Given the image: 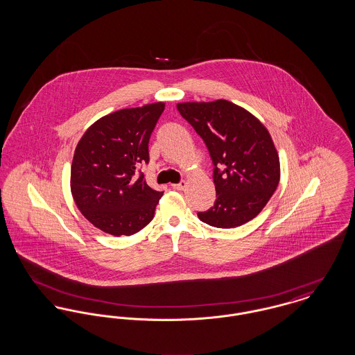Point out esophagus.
<instances>
[{
    "label": "esophagus",
    "instance_id": "obj_1",
    "mask_svg": "<svg viewBox=\"0 0 355 355\" xmlns=\"http://www.w3.org/2000/svg\"><path fill=\"white\" fill-rule=\"evenodd\" d=\"M175 190H184L186 187V181H181L180 184H174V185H171Z\"/></svg>",
    "mask_w": 355,
    "mask_h": 355
}]
</instances>
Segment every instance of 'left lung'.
Masks as SVG:
<instances>
[{
  "mask_svg": "<svg viewBox=\"0 0 355 355\" xmlns=\"http://www.w3.org/2000/svg\"><path fill=\"white\" fill-rule=\"evenodd\" d=\"M180 114L201 135L211 157L217 200L198 218L230 229L255 218L279 184V157L268 129L233 102H182Z\"/></svg>",
  "mask_w": 355,
  "mask_h": 355,
  "instance_id": "left-lung-1",
  "label": "left lung"
}]
</instances>
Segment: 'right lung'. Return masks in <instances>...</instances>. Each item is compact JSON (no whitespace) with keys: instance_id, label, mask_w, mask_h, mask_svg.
<instances>
[{"instance_id":"obj_1","label":"right lung","mask_w":355,"mask_h":355,"mask_svg":"<svg viewBox=\"0 0 355 355\" xmlns=\"http://www.w3.org/2000/svg\"><path fill=\"white\" fill-rule=\"evenodd\" d=\"M164 102L122 109L96 121L80 139L70 189L85 218L112 236H132L154 217L162 197L137 171L149 162V139Z\"/></svg>"}]
</instances>
